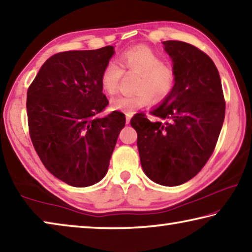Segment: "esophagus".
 <instances>
[{
	"label": "esophagus",
	"instance_id": "1",
	"mask_svg": "<svg viewBox=\"0 0 252 252\" xmlns=\"http://www.w3.org/2000/svg\"><path fill=\"white\" fill-rule=\"evenodd\" d=\"M130 119H131V115H126V125H129V123H130Z\"/></svg>",
	"mask_w": 252,
	"mask_h": 252
}]
</instances>
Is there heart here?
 I'll return each mask as SVG.
<instances>
[{
	"mask_svg": "<svg viewBox=\"0 0 252 252\" xmlns=\"http://www.w3.org/2000/svg\"><path fill=\"white\" fill-rule=\"evenodd\" d=\"M119 64L107 63L101 73V85L109 95L118 93L123 73L138 75L130 95H121L112 99L113 110L131 115L137 110L155 103H160L169 96L176 84L174 67L163 63L162 58L146 46H135L120 55Z\"/></svg>",
	"mask_w": 252,
	"mask_h": 252,
	"instance_id": "heart-1",
	"label": "heart"
}]
</instances>
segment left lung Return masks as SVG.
Wrapping results in <instances>:
<instances>
[{
  "label": "left lung",
  "instance_id": "8db88e82",
  "mask_svg": "<svg viewBox=\"0 0 252 252\" xmlns=\"http://www.w3.org/2000/svg\"><path fill=\"white\" fill-rule=\"evenodd\" d=\"M176 73L171 94L150 112L131 119L145 174L163 186L189 182L213 154L225 115L218 68L209 56L189 43L163 41Z\"/></svg>",
  "mask_w": 252,
  "mask_h": 252
}]
</instances>
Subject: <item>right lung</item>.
<instances>
[{"label":"right lung","instance_id":"add662e5","mask_svg":"<svg viewBox=\"0 0 252 252\" xmlns=\"http://www.w3.org/2000/svg\"><path fill=\"white\" fill-rule=\"evenodd\" d=\"M113 54L112 46L56 54L41 66L27 92L34 149L43 166L70 186H91L105 176L126 125L119 111L97 118L109 105L101 73Z\"/></svg>","mask_w":252,"mask_h":252}]
</instances>
